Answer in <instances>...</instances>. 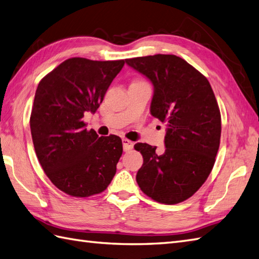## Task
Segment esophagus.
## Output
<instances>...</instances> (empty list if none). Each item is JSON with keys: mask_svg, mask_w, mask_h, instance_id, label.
<instances>
[{"mask_svg": "<svg viewBox=\"0 0 259 259\" xmlns=\"http://www.w3.org/2000/svg\"><path fill=\"white\" fill-rule=\"evenodd\" d=\"M122 142H123V149H124V152H128V151H131V149L133 148V146H134L133 142L130 141V140H127V139H123V140H122Z\"/></svg>", "mask_w": 259, "mask_h": 259, "instance_id": "obj_1", "label": "esophagus"}]
</instances>
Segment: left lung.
<instances>
[{"mask_svg": "<svg viewBox=\"0 0 259 259\" xmlns=\"http://www.w3.org/2000/svg\"><path fill=\"white\" fill-rule=\"evenodd\" d=\"M125 62L152 82L151 114L167 126L163 154L146 143L134 145L144 159L136 182L158 203L184 202L207 180L220 148L222 120L214 92L203 74L176 55Z\"/></svg>", "mask_w": 259, "mask_h": 259, "instance_id": "8db88e82", "label": "left lung"}]
</instances>
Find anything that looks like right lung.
Returning <instances> with one entry per match:
<instances>
[{"label": "right lung", "instance_id": "right-lung-1", "mask_svg": "<svg viewBox=\"0 0 259 259\" xmlns=\"http://www.w3.org/2000/svg\"><path fill=\"white\" fill-rule=\"evenodd\" d=\"M124 64L73 57L38 83L30 118L34 149L50 181L71 196L102 193L116 173L122 140L99 137L83 117L97 111Z\"/></svg>", "mask_w": 259, "mask_h": 259}]
</instances>
